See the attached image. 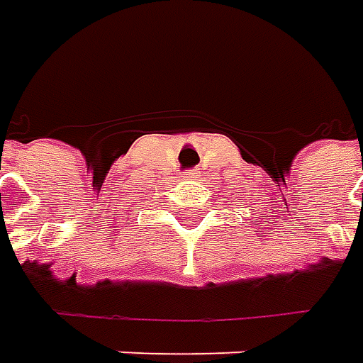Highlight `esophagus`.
Returning a JSON list of instances; mask_svg holds the SVG:
<instances>
[{
  "instance_id": "esophagus-1",
  "label": "esophagus",
  "mask_w": 363,
  "mask_h": 363,
  "mask_svg": "<svg viewBox=\"0 0 363 363\" xmlns=\"http://www.w3.org/2000/svg\"><path fill=\"white\" fill-rule=\"evenodd\" d=\"M184 177H196V172H186V174H184Z\"/></svg>"
}]
</instances>
